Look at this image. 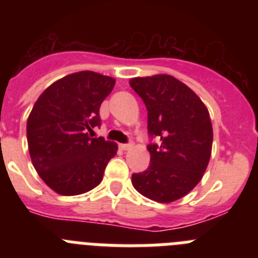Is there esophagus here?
Returning <instances> with one entry per match:
<instances>
[{
	"label": "esophagus",
	"instance_id": "34e87169",
	"mask_svg": "<svg viewBox=\"0 0 258 258\" xmlns=\"http://www.w3.org/2000/svg\"><path fill=\"white\" fill-rule=\"evenodd\" d=\"M120 147L126 151V150H131L132 147H133V143H121V145H120Z\"/></svg>",
	"mask_w": 258,
	"mask_h": 258
}]
</instances>
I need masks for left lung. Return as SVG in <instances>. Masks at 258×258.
Instances as JSON below:
<instances>
[{"mask_svg": "<svg viewBox=\"0 0 258 258\" xmlns=\"http://www.w3.org/2000/svg\"><path fill=\"white\" fill-rule=\"evenodd\" d=\"M147 108L150 166L132 175L134 188L154 202L172 203L187 195L203 178L211 159L213 129L207 106L170 75L129 81Z\"/></svg>", "mask_w": 258, "mask_h": 258, "instance_id": "8db88e82", "label": "left lung"}]
</instances>
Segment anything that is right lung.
I'll list each match as a JSON object with an SVG mask.
<instances>
[{
	"label": "right lung",
	"mask_w": 258,
	"mask_h": 258,
	"mask_svg": "<svg viewBox=\"0 0 258 258\" xmlns=\"http://www.w3.org/2000/svg\"><path fill=\"white\" fill-rule=\"evenodd\" d=\"M115 83L93 71L67 75L45 89L29 113L32 164L59 195L72 197L97 187L117 152V143L88 133L101 125L99 107Z\"/></svg>",
	"instance_id": "add662e5"
}]
</instances>
